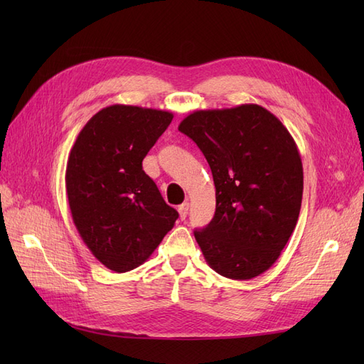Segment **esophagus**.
Segmentation results:
<instances>
[{"mask_svg":"<svg viewBox=\"0 0 364 364\" xmlns=\"http://www.w3.org/2000/svg\"><path fill=\"white\" fill-rule=\"evenodd\" d=\"M188 209H190V203H182V205H179V208H178V211H179V215H181V218L182 220H185V217L188 215Z\"/></svg>","mask_w":364,"mask_h":364,"instance_id":"esophagus-1","label":"esophagus"}]
</instances>
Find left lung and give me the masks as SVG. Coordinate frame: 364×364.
Here are the masks:
<instances>
[{"mask_svg":"<svg viewBox=\"0 0 364 364\" xmlns=\"http://www.w3.org/2000/svg\"><path fill=\"white\" fill-rule=\"evenodd\" d=\"M179 130L213 171L215 214L194 230L209 267L247 281L269 270L299 217L304 168L290 132L266 107L240 105L194 111Z\"/></svg>","mask_w":364,"mask_h":364,"instance_id":"1","label":"left lung"}]
</instances>
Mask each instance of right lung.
<instances>
[{
  "instance_id": "right-lung-1",
  "label": "right lung",
  "mask_w": 364,
  "mask_h": 364,
  "mask_svg": "<svg viewBox=\"0 0 364 364\" xmlns=\"http://www.w3.org/2000/svg\"><path fill=\"white\" fill-rule=\"evenodd\" d=\"M171 119L159 109L107 106L87 121L70 151L65 186L73 222L109 270L141 266L179 217L142 170Z\"/></svg>"
}]
</instances>
